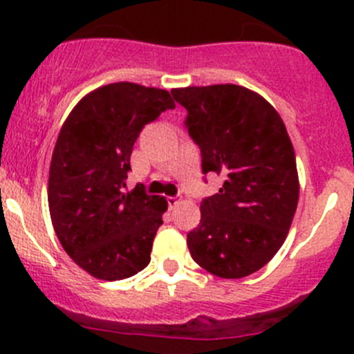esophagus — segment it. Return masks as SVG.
<instances>
[{
    "instance_id": "esophagus-1",
    "label": "esophagus",
    "mask_w": 354,
    "mask_h": 354,
    "mask_svg": "<svg viewBox=\"0 0 354 354\" xmlns=\"http://www.w3.org/2000/svg\"><path fill=\"white\" fill-rule=\"evenodd\" d=\"M178 203H180V200H178L176 197H167V205H169V209H174Z\"/></svg>"
}]
</instances>
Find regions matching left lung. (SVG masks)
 <instances>
[{
  "label": "left lung",
  "mask_w": 354,
  "mask_h": 354,
  "mask_svg": "<svg viewBox=\"0 0 354 354\" xmlns=\"http://www.w3.org/2000/svg\"><path fill=\"white\" fill-rule=\"evenodd\" d=\"M188 111L202 173L223 174L187 236L192 259L224 279L262 269L288 236L299 197L296 157L279 113L257 92L221 84L171 91Z\"/></svg>",
  "instance_id": "obj_1"
}]
</instances>
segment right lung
<instances>
[{
    "mask_svg": "<svg viewBox=\"0 0 354 354\" xmlns=\"http://www.w3.org/2000/svg\"><path fill=\"white\" fill-rule=\"evenodd\" d=\"M173 108L167 91L118 82L85 95L63 123L49 167V212L65 252L97 279H127L151 262L167 202L142 185L124 192V181L142 128Z\"/></svg>",
    "mask_w": 354,
    "mask_h": 354,
    "instance_id": "right-lung-1",
    "label": "right lung"
}]
</instances>
